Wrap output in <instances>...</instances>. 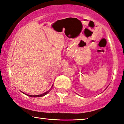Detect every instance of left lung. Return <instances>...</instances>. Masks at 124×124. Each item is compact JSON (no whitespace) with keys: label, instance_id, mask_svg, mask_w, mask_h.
I'll return each mask as SVG.
<instances>
[{"label":"left lung","instance_id":"8db88e82","mask_svg":"<svg viewBox=\"0 0 124 124\" xmlns=\"http://www.w3.org/2000/svg\"><path fill=\"white\" fill-rule=\"evenodd\" d=\"M106 89H107V88H106Z\"/></svg>","mask_w":124,"mask_h":124}]
</instances>
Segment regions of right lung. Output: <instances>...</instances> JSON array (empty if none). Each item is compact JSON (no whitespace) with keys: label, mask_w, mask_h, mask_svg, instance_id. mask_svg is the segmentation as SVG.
<instances>
[{"label":"right lung","mask_w":124,"mask_h":124,"mask_svg":"<svg viewBox=\"0 0 124 124\" xmlns=\"http://www.w3.org/2000/svg\"><path fill=\"white\" fill-rule=\"evenodd\" d=\"M53 86H54V84H52V86H51V89H50L49 90H48V91H47L46 92H44V93H42V94H40V95H28V94H26V93H24L23 92H22V91H21V92H22L23 93H24V95H26L28 96H29V97H43V96L46 95V94H47L48 93H49V92L50 91H51V89H52V88L53 87Z\"/></svg>","instance_id":"1"}]
</instances>
